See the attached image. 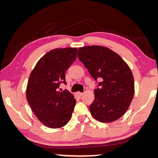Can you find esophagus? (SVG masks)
<instances>
[{
	"instance_id": "esophagus-1",
	"label": "esophagus",
	"mask_w": 158,
	"mask_h": 158,
	"mask_svg": "<svg viewBox=\"0 0 158 158\" xmlns=\"http://www.w3.org/2000/svg\"><path fill=\"white\" fill-rule=\"evenodd\" d=\"M76 94L77 96H79V97H81V96L83 94V93H82V92H77Z\"/></svg>"
}]
</instances>
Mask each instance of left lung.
<instances>
[{
    "label": "left lung",
    "mask_w": 158,
    "mask_h": 158,
    "mask_svg": "<svg viewBox=\"0 0 158 158\" xmlns=\"http://www.w3.org/2000/svg\"><path fill=\"white\" fill-rule=\"evenodd\" d=\"M77 56L95 81L102 80L89 106L92 116L102 123L119 119L128 109L134 95L130 67L117 53L104 46L81 47Z\"/></svg>",
    "instance_id": "obj_1"
}]
</instances>
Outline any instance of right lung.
<instances>
[{
  "label": "right lung",
  "mask_w": 158,
  "mask_h": 158,
  "mask_svg": "<svg viewBox=\"0 0 158 158\" xmlns=\"http://www.w3.org/2000/svg\"><path fill=\"white\" fill-rule=\"evenodd\" d=\"M76 48H55L39 59L30 73L26 97L30 107L45 126H64L72 118L76 100L69 91H59L65 82V72L77 57Z\"/></svg>",
  "instance_id": "1"
}]
</instances>
